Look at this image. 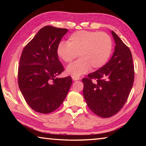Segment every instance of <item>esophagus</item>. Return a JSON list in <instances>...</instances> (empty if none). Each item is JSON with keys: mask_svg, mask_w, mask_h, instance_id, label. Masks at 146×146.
Here are the masks:
<instances>
[{"mask_svg": "<svg viewBox=\"0 0 146 146\" xmlns=\"http://www.w3.org/2000/svg\"><path fill=\"white\" fill-rule=\"evenodd\" d=\"M72 79H73V80L74 81H76V80H80V78L79 77V76H72Z\"/></svg>", "mask_w": 146, "mask_h": 146, "instance_id": "34e87169", "label": "esophagus"}]
</instances>
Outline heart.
I'll return each mask as SVG.
<instances>
[{
	"label": "heart",
	"mask_w": 146,
	"mask_h": 146,
	"mask_svg": "<svg viewBox=\"0 0 146 146\" xmlns=\"http://www.w3.org/2000/svg\"><path fill=\"white\" fill-rule=\"evenodd\" d=\"M113 49L111 38L104 32L79 31L69 36L66 42H60L56 48L58 57L70 63L77 56L80 59L67 68L68 75L78 76L90 70L95 71L107 63Z\"/></svg>",
	"instance_id": "b5f03b06"
}]
</instances>
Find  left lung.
<instances>
[{"label":"left lung","instance_id":"1","mask_svg":"<svg viewBox=\"0 0 146 146\" xmlns=\"http://www.w3.org/2000/svg\"><path fill=\"white\" fill-rule=\"evenodd\" d=\"M111 34L115 42L111 58L82 79L83 95L88 106L95 115L103 118L112 117L122 108L135 77L130 49L114 31H111Z\"/></svg>","mask_w":146,"mask_h":146}]
</instances>
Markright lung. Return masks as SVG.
Returning <instances> with one entry per match:
<instances>
[{"label": "right lung", "mask_w": 146, "mask_h": 146, "mask_svg": "<svg viewBox=\"0 0 146 146\" xmlns=\"http://www.w3.org/2000/svg\"><path fill=\"white\" fill-rule=\"evenodd\" d=\"M67 29L43 27L24 47L18 70L19 87L32 110L47 114L58 109L72 84L71 76L56 78L64 71L56 48Z\"/></svg>", "instance_id": "obj_1"}]
</instances>
